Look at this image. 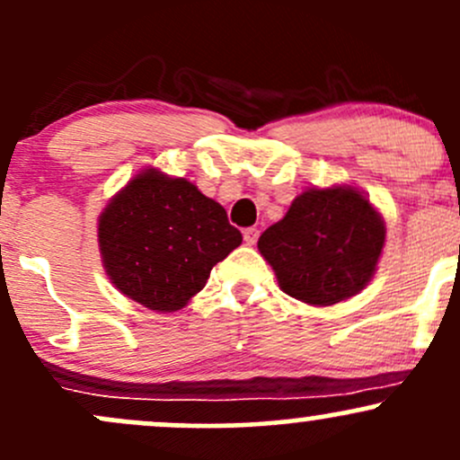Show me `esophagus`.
<instances>
[{
	"mask_svg": "<svg viewBox=\"0 0 460 460\" xmlns=\"http://www.w3.org/2000/svg\"><path fill=\"white\" fill-rule=\"evenodd\" d=\"M243 235H244V243L249 244V246H253L255 243H258L260 231L255 229V226H249V229H244V231H243Z\"/></svg>",
	"mask_w": 460,
	"mask_h": 460,
	"instance_id": "1",
	"label": "esophagus"
}]
</instances>
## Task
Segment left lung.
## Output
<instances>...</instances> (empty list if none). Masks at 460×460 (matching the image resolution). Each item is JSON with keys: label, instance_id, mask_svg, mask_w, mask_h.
I'll return each instance as SVG.
<instances>
[{"label": "left lung", "instance_id": "left-lung-1", "mask_svg": "<svg viewBox=\"0 0 460 460\" xmlns=\"http://www.w3.org/2000/svg\"><path fill=\"white\" fill-rule=\"evenodd\" d=\"M384 243L385 225L368 198L355 187H328L299 193L258 249L284 293L331 306L370 282Z\"/></svg>", "mask_w": 460, "mask_h": 460}]
</instances>
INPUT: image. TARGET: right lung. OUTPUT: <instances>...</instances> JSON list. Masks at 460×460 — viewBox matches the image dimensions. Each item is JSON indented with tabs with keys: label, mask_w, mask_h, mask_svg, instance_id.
I'll return each instance as SVG.
<instances>
[{
	"label": "right lung",
	"mask_w": 460,
	"mask_h": 460,
	"mask_svg": "<svg viewBox=\"0 0 460 460\" xmlns=\"http://www.w3.org/2000/svg\"><path fill=\"white\" fill-rule=\"evenodd\" d=\"M240 243L225 207L158 169L132 178L99 217L101 258L112 284L161 313L185 306Z\"/></svg>",
	"instance_id": "obj_1"
}]
</instances>
